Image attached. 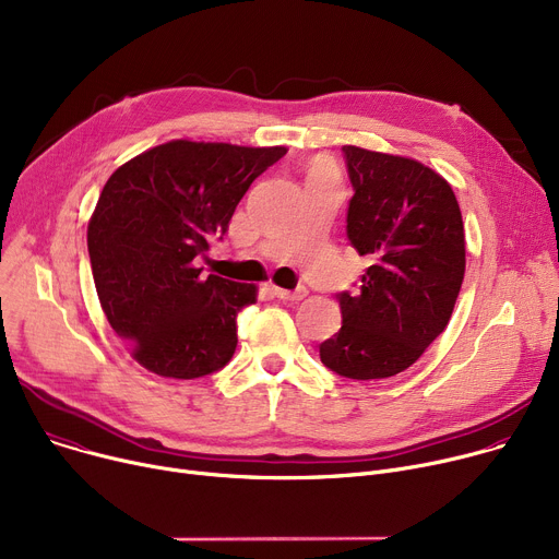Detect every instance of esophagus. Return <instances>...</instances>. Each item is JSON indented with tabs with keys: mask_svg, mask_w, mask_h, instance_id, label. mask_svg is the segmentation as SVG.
<instances>
[{
	"mask_svg": "<svg viewBox=\"0 0 559 559\" xmlns=\"http://www.w3.org/2000/svg\"><path fill=\"white\" fill-rule=\"evenodd\" d=\"M274 296L281 300H302L308 296L306 287H296V289H281V287H272Z\"/></svg>",
	"mask_w": 559,
	"mask_h": 559,
	"instance_id": "1",
	"label": "esophagus"
}]
</instances>
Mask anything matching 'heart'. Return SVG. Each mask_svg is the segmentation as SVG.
<instances>
[{
	"instance_id": "b5f03b06",
	"label": "heart",
	"mask_w": 559,
	"mask_h": 559,
	"mask_svg": "<svg viewBox=\"0 0 559 559\" xmlns=\"http://www.w3.org/2000/svg\"><path fill=\"white\" fill-rule=\"evenodd\" d=\"M312 174H330V169H328L325 163H317L314 169H312Z\"/></svg>"
}]
</instances>
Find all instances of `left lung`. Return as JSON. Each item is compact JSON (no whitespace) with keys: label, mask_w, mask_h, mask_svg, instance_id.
Instances as JSON below:
<instances>
[{"label":"left lung","mask_w":559,"mask_h":559,"mask_svg":"<svg viewBox=\"0 0 559 559\" xmlns=\"http://www.w3.org/2000/svg\"><path fill=\"white\" fill-rule=\"evenodd\" d=\"M343 158L354 189L347 240L372 265L357 292L336 294L343 325L319 352L338 377L385 379L445 330L466 272L464 223L430 167L352 144Z\"/></svg>","instance_id":"1"}]
</instances>
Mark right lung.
Instances as JSON below:
<instances>
[{
	"label": "right lung",
	"instance_id": "add662e5",
	"mask_svg": "<svg viewBox=\"0 0 559 559\" xmlns=\"http://www.w3.org/2000/svg\"><path fill=\"white\" fill-rule=\"evenodd\" d=\"M285 146L171 140L111 174L86 242L99 306L148 372L198 379L229 364L236 314L257 287L202 276L195 259L223 240L249 185Z\"/></svg>",
	"mask_w": 559,
	"mask_h": 559
}]
</instances>
